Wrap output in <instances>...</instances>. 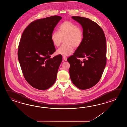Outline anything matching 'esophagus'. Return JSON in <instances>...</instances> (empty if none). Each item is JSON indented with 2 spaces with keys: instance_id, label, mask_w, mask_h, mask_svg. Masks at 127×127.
Here are the masks:
<instances>
[{
  "instance_id": "esophagus-1",
  "label": "esophagus",
  "mask_w": 127,
  "mask_h": 127,
  "mask_svg": "<svg viewBox=\"0 0 127 127\" xmlns=\"http://www.w3.org/2000/svg\"><path fill=\"white\" fill-rule=\"evenodd\" d=\"M63 59L65 61H67V58L65 56H63Z\"/></svg>"
}]
</instances>
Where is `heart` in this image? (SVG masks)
<instances>
[{
	"instance_id": "1",
	"label": "heart",
	"mask_w": 127,
	"mask_h": 127,
	"mask_svg": "<svg viewBox=\"0 0 127 127\" xmlns=\"http://www.w3.org/2000/svg\"><path fill=\"white\" fill-rule=\"evenodd\" d=\"M65 38L66 44L62 45L57 50L58 54L63 56H68L74 50L73 46L78 47L81 45L84 38L82 30L73 22L68 21L64 22L60 25L58 32L54 31L51 35V39L54 46L59 47Z\"/></svg>"
}]
</instances>
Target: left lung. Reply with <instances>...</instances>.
I'll return each mask as SVG.
<instances>
[{"instance_id":"8db88e82","label":"left lung","mask_w":127,"mask_h":127,"mask_svg":"<svg viewBox=\"0 0 127 127\" xmlns=\"http://www.w3.org/2000/svg\"><path fill=\"white\" fill-rule=\"evenodd\" d=\"M72 18L82 25L84 38L73 55L67 59L70 65V78L78 89H89L100 80L105 67V36L102 29L95 22L82 17ZM80 57L84 60L81 61Z\"/></svg>"}]
</instances>
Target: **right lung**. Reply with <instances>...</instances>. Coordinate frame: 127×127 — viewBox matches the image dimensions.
<instances>
[{"label": "right lung", "instance_id": "add662e5", "mask_svg": "<svg viewBox=\"0 0 127 127\" xmlns=\"http://www.w3.org/2000/svg\"><path fill=\"white\" fill-rule=\"evenodd\" d=\"M62 18L54 15L37 19L26 27L22 35L18 59L25 80L36 89H48L56 80L62 56L50 58L56 50L51 35Z\"/></svg>", "mask_w": 127, "mask_h": 127}]
</instances>
